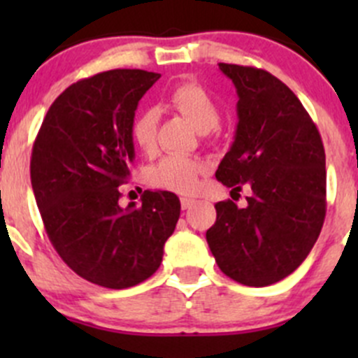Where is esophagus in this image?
I'll return each mask as SVG.
<instances>
[{
  "label": "esophagus",
  "mask_w": 358,
  "mask_h": 358,
  "mask_svg": "<svg viewBox=\"0 0 358 358\" xmlns=\"http://www.w3.org/2000/svg\"><path fill=\"white\" fill-rule=\"evenodd\" d=\"M180 202H182V209H189L196 204V199H192V197H182Z\"/></svg>",
  "instance_id": "34e87169"
}]
</instances>
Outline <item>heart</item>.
I'll return each mask as SVG.
<instances>
[{"instance_id": "heart-1", "label": "heart", "mask_w": 358, "mask_h": 358, "mask_svg": "<svg viewBox=\"0 0 358 358\" xmlns=\"http://www.w3.org/2000/svg\"><path fill=\"white\" fill-rule=\"evenodd\" d=\"M169 106L185 115L199 131H209L220 122V106L211 93L196 81L180 83L168 96ZM157 112L154 109L140 110L133 117L129 133L131 140L142 152L152 154L157 143ZM206 164L199 159L185 156H168L147 171L150 187L176 194H192L199 187Z\"/></svg>"}]
</instances>
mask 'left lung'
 I'll return each instance as SVG.
<instances>
[{
	"instance_id": "left-lung-1",
	"label": "left lung",
	"mask_w": 358,
	"mask_h": 358,
	"mask_svg": "<svg viewBox=\"0 0 358 358\" xmlns=\"http://www.w3.org/2000/svg\"><path fill=\"white\" fill-rule=\"evenodd\" d=\"M236 85V140L216 180L241 192L246 208L216 202L206 241L227 277L244 286L275 284L294 272L326 218V152L298 96L263 69L220 64Z\"/></svg>"
}]
</instances>
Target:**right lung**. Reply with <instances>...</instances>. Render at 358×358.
Listing matches in <instances>:
<instances>
[{
	"mask_svg": "<svg viewBox=\"0 0 358 358\" xmlns=\"http://www.w3.org/2000/svg\"><path fill=\"white\" fill-rule=\"evenodd\" d=\"M159 78L114 69L74 83L52 103L32 145L31 183L50 243L79 277L109 289L156 272L180 218V199L166 190H145L142 206H119L135 159L129 126Z\"/></svg>",
	"mask_w": 358,
	"mask_h": 358,
	"instance_id": "right-lung-1",
	"label": "right lung"
}]
</instances>
